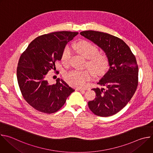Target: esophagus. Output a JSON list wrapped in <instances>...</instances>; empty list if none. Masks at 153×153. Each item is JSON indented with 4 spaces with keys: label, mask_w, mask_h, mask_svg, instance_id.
<instances>
[{
    "label": "esophagus",
    "mask_w": 153,
    "mask_h": 153,
    "mask_svg": "<svg viewBox=\"0 0 153 153\" xmlns=\"http://www.w3.org/2000/svg\"><path fill=\"white\" fill-rule=\"evenodd\" d=\"M77 91H83V92H85V91L86 90L85 89H84V88H77L76 89Z\"/></svg>",
    "instance_id": "obj_1"
}]
</instances>
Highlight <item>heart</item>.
Returning a JSON list of instances; mask_svg holds the SVG:
<instances>
[{"mask_svg": "<svg viewBox=\"0 0 153 153\" xmlns=\"http://www.w3.org/2000/svg\"><path fill=\"white\" fill-rule=\"evenodd\" d=\"M79 53L86 59H88L86 64L96 76L102 74L108 67L107 57L103 54H97L98 49L93 43L87 41H81L74 45ZM72 51L70 46L65 47L62 54V62L68 65L71 57ZM91 72L89 70H73L67 73L64 78L70 85L82 87L91 78Z\"/></svg>", "mask_w": 153, "mask_h": 153, "instance_id": "obj_1", "label": "heart"}]
</instances>
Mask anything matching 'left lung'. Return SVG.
I'll list each match as a JSON object with an SVG mask.
<instances>
[{
  "mask_svg": "<svg viewBox=\"0 0 153 153\" xmlns=\"http://www.w3.org/2000/svg\"><path fill=\"white\" fill-rule=\"evenodd\" d=\"M80 34L105 52L110 66L97 83L106 90L92 89L96 95L88 102L89 108L99 116H113L126 105L136 91L139 68L135 56L123 40L113 35L92 30Z\"/></svg>",
  "mask_w": 153,
  "mask_h": 153,
  "instance_id": "1",
  "label": "left lung"
}]
</instances>
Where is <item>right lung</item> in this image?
Instances as JSON below:
<instances>
[{"label":"right lung","mask_w":153,"mask_h":153,"mask_svg":"<svg viewBox=\"0 0 153 153\" xmlns=\"http://www.w3.org/2000/svg\"><path fill=\"white\" fill-rule=\"evenodd\" d=\"M78 32L57 31L36 37L22 54L17 68L20 91L27 102L36 110L51 114L59 110L75 90L62 79L50 84L47 74L55 70L63 49Z\"/></svg>","instance_id":"obj_1"}]
</instances>
